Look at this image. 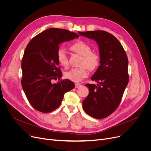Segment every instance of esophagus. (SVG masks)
I'll use <instances>...</instances> for the list:
<instances>
[{
	"label": "esophagus",
	"instance_id": "esophagus-1",
	"mask_svg": "<svg viewBox=\"0 0 151 151\" xmlns=\"http://www.w3.org/2000/svg\"><path fill=\"white\" fill-rule=\"evenodd\" d=\"M81 86H82V85L80 84L76 83V84H75V88H80V87H81Z\"/></svg>",
	"mask_w": 151,
	"mask_h": 151
}]
</instances>
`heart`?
<instances>
[{
	"label": "heart",
	"instance_id": "b5f03b06",
	"mask_svg": "<svg viewBox=\"0 0 151 151\" xmlns=\"http://www.w3.org/2000/svg\"><path fill=\"white\" fill-rule=\"evenodd\" d=\"M70 50L82 56L80 65L78 68H73L65 73V77L74 82H80L88 75V68L90 70L96 69L100 63V56L92 52L91 47L83 41H78L70 46ZM57 59L59 64L64 68L68 65V60L64 50L60 49L57 53Z\"/></svg>",
	"mask_w": 151,
	"mask_h": 151
}]
</instances>
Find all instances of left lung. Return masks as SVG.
I'll list each match as a JSON object with an SVG mask.
<instances>
[{"mask_svg":"<svg viewBox=\"0 0 151 151\" xmlns=\"http://www.w3.org/2000/svg\"><path fill=\"white\" fill-rule=\"evenodd\" d=\"M78 34L97 42L100 59L99 68L91 77L97 84H85L89 93L83 101V107L93 118H105L120 104L128 84V58L119 41L107 32L94 30Z\"/></svg>","mask_w":151,"mask_h":151,"instance_id":"8db88e82","label":"left lung"}]
</instances>
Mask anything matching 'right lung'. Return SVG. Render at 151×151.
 Masks as SVG:
<instances>
[{"label":"right lung","mask_w":151,"mask_h":151,"mask_svg":"<svg viewBox=\"0 0 151 151\" xmlns=\"http://www.w3.org/2000/svg\"><path fill=\"white\" fill-rule=\"evenodd\" d=\"M79 35L66 29L50 28L34 37L27 45L21 62V85L30 105L42 113L58 108L65 93L75 88L68 79L53 84L62 76L57 53L59 45Z\"/></svg>","instance_id":"right-lung-1"}]
</instances>
